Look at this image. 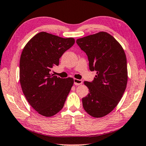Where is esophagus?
I'll use <instances>...</instances> for the list:
<instances>
[{
	"label": "esophagus",
	"instance_id": "obj_1",
	"mask_svg": "<svg viewBox=\"0 0 146 146\" xmlns=\"http://www.w3.org/2000/svg\"><path fill=\"white\" fill-rule=\"evenodd\" d=\"M74 85L79 86V85H81V84L83 83V81H82V80L74 79Z\"/></svg>",
	"mask_w": 146,
	"mask_h": 146
}]
</instances>
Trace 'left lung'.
Wrapping results in <instances>:
<instances>
[{
  "label": "left lung",
  "instance_id": "8db88e82",
  "mask_svg": "<svg viewBox=\"0 0 146 146\" xmlns=\"http://www.w3.org/2000/svg\"><path fill=\"white\" fill-rule=\"evenodd\" d=\"M88 55L91 71H96L92 82H84L89 94L82 98L83 107L95 118L105 117L119 104L128 81L127 62L121 45L109 33L100 31L76 40Z\"/></svg>",
  "mask_w": 146,
  "mask_h": 146
}]
</instances>
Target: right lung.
I'll list each match as a JSON object with an SVG mask.
<instances>
[{"instance_id":"add662e5","label":"right lung","mask_w":146,"mask_h":146,"mask_svg":"<svg viewBox=\"0 0 146 146\" xmlns=\"http://www.w3.org/2000/svg\"><path fill=\"white\" fill-rule=\"evenodd\" d=\"M75 43L47 32L38 33L25 45L20 60V82L29 105L40 115L52 117L64 107L74 84L50 74L59 58Z\"/></svg>"}]
</instances>
